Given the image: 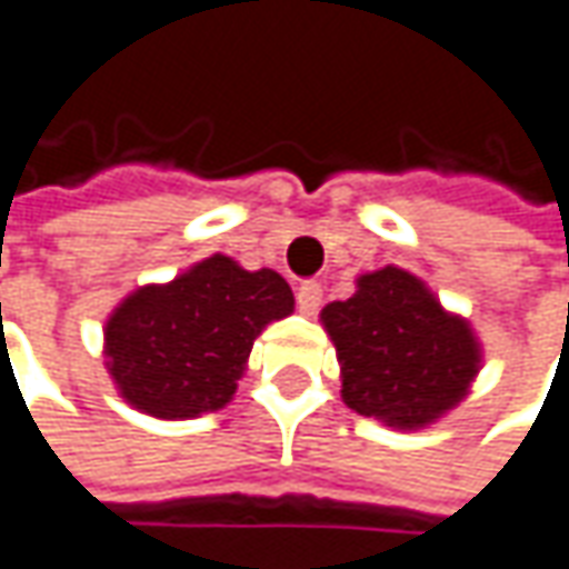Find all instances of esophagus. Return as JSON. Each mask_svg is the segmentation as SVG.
I'll use <instances>...</instances> for the list:
<instances>
[{
	"label": "esophagus",
	"mask_w": 569,
	"mask_h": 569,
	"mask_svg": "<svg viewBox=\"0 0 569 569\" xmlns=\"http://www.w3.org/2000/svg\"><path fill=\"white\" fill-rule=\"evenodd\" d=\"M320 303H323V284H320V281H303V284L298 288V310H300V313L313 317V313L320 310Z\"/></svg>",
	"instance_id": "esophagus-1"
}]
</instances>
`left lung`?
<instances>
[{
    "instance_id": "1",
    "label": "left lung",
    "mask_w": 569,
    "mask_h": 569,
    "mask_svg": "<svg viewBox=\"0 0 569 569\" xmlns=\"http://www.w3.org/2000/svg\"><path fill=\"white\" fill-rule=\"evenodd\" d=\"M342 365V400L361 416L416 429L451 410L477 375L480 349L465 320L410 271L361 274L349 300L323 307Z\"/></svg>"
}]
</instances>
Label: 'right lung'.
I'll return each mask as SVG.
<instances>
[{
	"label": "right lung",
	"instance_id": "add662e5",
	"mask_svg": "<svg viewBox=\"0 0 569 569\" xmlns=\"http://www.w3.org/2000/svg\"><path fill=\"white\" fill-rule=\"evenodd\" d=\"M295 310L288 281L211 256L169 284L140 288L104 327L108 371L137 410L188 419L230 403L256 336Z\"/></svg>",
	"mask_w": 569,
	"mask_h": 569
}]
</instances>
